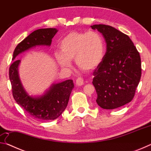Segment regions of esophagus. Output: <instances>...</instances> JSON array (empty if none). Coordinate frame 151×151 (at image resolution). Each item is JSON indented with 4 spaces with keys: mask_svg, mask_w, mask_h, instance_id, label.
<instances>
[{
    "mask_svg": "<svg viewBox=\"0 0 151 151\" xmlns=\"http://www.w3.org/2000/svg\"><path fill=\"white\" fill-rule=\"evenodd\" d=\"M76 84L78 86H82L84 85V79L82 77H78L76 80Z\"/></svg>",
    "mask_w": 151,
    "mask_h": 151,
    "instance_id": "1",
    "label": "esophagus"
}]
</instances>
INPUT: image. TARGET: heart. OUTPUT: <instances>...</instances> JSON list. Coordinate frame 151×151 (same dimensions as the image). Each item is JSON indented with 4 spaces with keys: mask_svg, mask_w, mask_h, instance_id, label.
<instances>
[{
    "mask_svg": "<svg viewBox=\"0 0 151 151\" xmlns=\"http://www.w3.org/2000/svg\"><path fill=\"white\" fill-rule=\"evenodd\" d=\"M59 48L60 53H56L55 57L62 67L70 66V60L75 59L76 66L86 72L95 69L104 56L103 39L93 30L69 32L60 41Z\"/></svg>",
    "mask_w": 151,
    "mask_h": 151,
    "instance_id": "heart-1",
    "label": "heart"
}]
</instances>
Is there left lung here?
Wrapping results in <instances>:
<instances>
[{
    "label": "left lung",
    "instance_id": "left-lung-1",
    "mask_svg": "<svg viewBox=\"0 0 151 151\" xmlns=\"http://www.w3.org/2000/svg\"><path fill=\"white\" fill-rule=\"evenodd\" d=\"M102 33L106 43L103 60L93 72L96 103L104 109H114L133 99L141 77L139 52L129 36L105 24L91 26Z\"/></svg>",
    "mask_w": 151,
    "mask_h": 151
}]
</instances>
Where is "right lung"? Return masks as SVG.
Instances as JSON below:
<instances>
[{
  "label": "right lung",
  "mask_w": 151,
  "mask_h": 151,
  "mask_svg": "<svg viewBox=\"0 0 151 151\" xmlns=\"http://www.w3.org/2000/svg\"><path fill=\"white\" fill-rule=\"evenodd\" d=\"M58 30L56 29H41L35 30L15 48L12 60L17 55L29 48L40 45L50 46L52 39ZM20 60H15L9 68V78L12 96L17 104L30 115L39 121L57 119L67 106L70 94L74 88L73 80H67L51 86L44 95L40 97L29 96L22 86L18 74Z\"/></svg>",
  "instance_id": "obj_1"
}]
</instances>
